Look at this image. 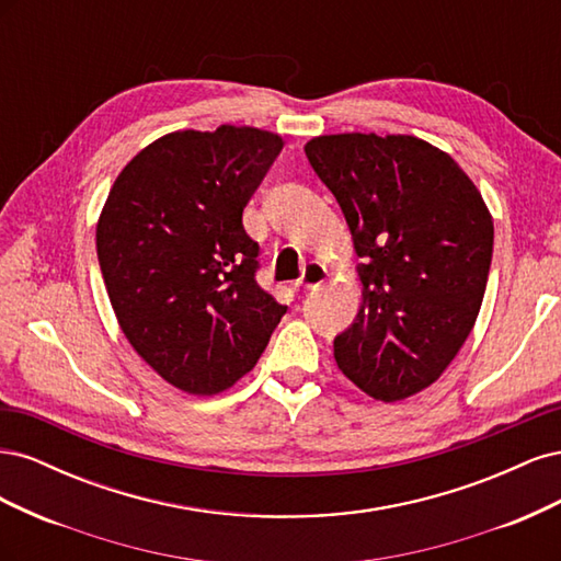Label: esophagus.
I'll return each instance as SVG.
<instances>
[{
  "instance_id": "1",
  "label": "esophagus",
  "mask_w": 561,
  "mask_h": 561,
  "mask_svg": "<svg viewBox=\"0 0 561 561\" xmlns=\"http://www.w3.org/2000/svg\"><path fill=\"white\" fill-rule=\"evenodd\" d=\"M328 280V268L320 266V264H309L307 268L301 271V278H299V287L304 293H311V290H318V287Z\"/></svg>"
}]
</instances>
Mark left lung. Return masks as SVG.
<instances>
[{"instance_id":"8db88e82","label":"left lung","mask_w":561,"mask_h":561,"mask_svg":"<svg viewBox=\"0 0 561 561\" xmlns=\"http://www.w3.org/2000/svg\"><path fill=\"white\" fill-rule=\"evenodd\" d=\"M360 257L363 304L334 339L344 375L383 402L435 383L486 290L494 222L447 151L414 135H318L304 147Z\"/></svg>"}]
</instances>
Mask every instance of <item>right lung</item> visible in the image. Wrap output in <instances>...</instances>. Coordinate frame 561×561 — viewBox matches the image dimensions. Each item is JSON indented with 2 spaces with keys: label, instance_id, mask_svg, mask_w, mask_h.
Instances as JSON below:
<instances>
[{
  "label": "right lung",
  "instance_id": "right-lung-1",
  "mask_svg": "<svg viewBox=\"0 0 561 561\" xmlns=\"http://www.w3.org/2000/svg\"><path fill=\"white\" fill-rule=\"evenodd\" d=\"M283 149L276 133L219 126L147 145L114 180L98 262L130 346L190 396H217L257 365L287 307L254 280L243 208Z\"/></svg>",
  "mask_w": 561,
  "mask_h": 561
}]
</instances>
